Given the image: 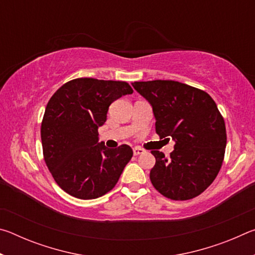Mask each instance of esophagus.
Returning <instances> with one entry per match:
<instances>
[{"mask_svg": "<svg viewBox=\"0 0 255 255\" xmlns=\"http://www.w3.org/2000/svg\"><path fill=\"white\" fill-rule=\"evenodd\" d=\"M132 152H133V155H135V156H137V155L143 154L144 153V149H141L139 147H135V148L132 149Z\"/></svg>", "mask_w": 255, "mask_h": 255, "instance_id": "obj_1", "label": "esophagus"}]
</instances>
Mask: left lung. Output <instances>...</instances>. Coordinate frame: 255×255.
<instances>
[{
  "mask_svg": "<svg viewBox=\"0 0 255 255\" xmlns=\"http://www.w3.org/2000/svg\"><path fill=\"white\" fill-rule=\"evenodd\" d=\"M131 84L152 106L159 138L175 141L170 158L152 150L154 188L172 200L199 196L216 179L225 155V122L215 101L202 90L176 81Z\"/></svg>",
  "mask_w": 255,
  "mask_h": 255,
  "instance_id": "left-lung-1",
  "label": "left lung"
}]
</instances>
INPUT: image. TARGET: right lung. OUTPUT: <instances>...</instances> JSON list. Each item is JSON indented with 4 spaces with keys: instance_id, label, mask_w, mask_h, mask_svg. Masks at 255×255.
<instances>
[{
    "instance_id": "add662e5",
    "label": "right lung",
    "mask_w": 255,
    "mask_h": 255,
    "mask_svg": "<svg viewBox=\"0 0 255 255\" xmlns=\"http://www.w3.org/2000/svg\"><path fill=\"white\" fill-rule=\"evenodd\" d=\"M132 92L126 82L81 77L60 86L47 103L40 130L44 158L68 195L96 199L117 184L132 149L106 147L98 128L111 103Z\"/></svg>"
}]
</instances>
